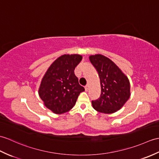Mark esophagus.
Masks as SVG:
<instances>
[{
  "instance_id": "esophagus-1",
  "label": "esophagus",
  "mask_w": 159,
  "mask_h": 159,
  "mask_svg": "<svg viewBox=\"0 0 159 159\" xmlns=\"http://www.w3.org/2000/svg\"><path fill=\"white\" fill-rule=\"evenodd\" d=\"M84 89H85V91H87L89 89V86L88 85L84 86Z\"/></svg>"
}]
</instances>
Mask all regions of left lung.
<instances>
[{
    "label": "left lung",
    "instance_id": "left-lung-1",
    "mask_svg": "<svg viewBox=\"0 0 159 159\" xmlns=\"http://www.w3.org/2000/svg\"><path fill=\"white\" fill-rule=\"evenodd\" d=\"M90 61L100 80L101 95L91 102L99 112L111 114L120 110L130 97V83L120 68L104 55H91Z\"/></svg>",
    "mask_w": 159,
    "mask_h": 159
}]
</instances>
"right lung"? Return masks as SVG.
Here are the masks:
<instances>
[{"mask_svg": "<svg viewBox=\"0 0 159 159\" xmlns=\"http://www.w3.org/2000/svg\"><path fill=\"white\" fill-rule=\"evenodd\" d=\"M82 58L78 54L63 55L53 61L43 76L39 96L47 108L55 114L71 110L79 94L84 91L74 72Z\"/></svg>", "mask_w": 159, "mask_h": 159, "instance_id": "1", "label": "right lung"}]
</instances>
